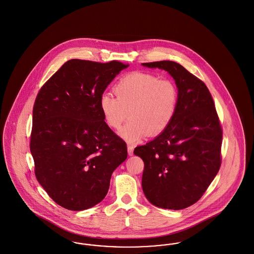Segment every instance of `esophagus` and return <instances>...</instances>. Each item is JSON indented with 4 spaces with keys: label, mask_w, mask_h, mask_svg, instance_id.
Segmentation results:
<instances>
[{
    "label": "esophagus",
    "mask_w": 254,
    "mask_h": 254,
    "mask_svg": "<svg viewBox=\"0 0 254 254\" xmlns=\"http://www.w3.org/2000/svg\"><path fill=\"white\" fill-rule=\"evenodd\" d=\"M127 150H128V155H132V154H133V146L132 145H128L127 146Z\"/></svg>",
    "instance_id": "34e87169"
}]
</instances>
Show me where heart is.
Listing matches in <instances>:
<instances>
[{"label":"heart","instance_id":"obj_1","mask_svg":"<svg viewBox=\"0 0 254 254\" xmlns=\"http://www.w3.org/2000/svg\"><path fill=\"white\" fill-rule=\"evenodd\" d=\"M114 92L116 97L110 93L100 95L99 108L113 129H119L129 114L131 120L119 132L129 143H135L147 134L162 133L177 114L179 92L172 80L132 72L115 84Z\"/></svg>","mask_w":254,"mask_h":254}]
</instances>
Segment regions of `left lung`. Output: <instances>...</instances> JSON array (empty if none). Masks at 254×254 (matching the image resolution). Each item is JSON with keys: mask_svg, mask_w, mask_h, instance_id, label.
<instances>
[{"mask_svg": "<svg viewBox=\"0 0 254 254\" xmlns=\"http://www.w3.org/2000/svg\"><path fill=\"white\" fill-rule=\"evenodd\" d=\"M142 65L167 71L179 92L170 126L133 151L144 162V194L156 207L182 210L201 198L220 169L219 118L206 84L182 65L171 61Z\"/></svg>", "mask_w": 254, "mask_h": 254, "instance_id": "left-lung-1", "label": "left lung"}]
</instances>
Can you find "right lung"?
Segmentation results:
<instances>
[{
	"label": "right lung",
	"instance_id": "1",
	"mask_svg": "<svg viewBox=\"0 0 254 254\" xmlns=\"http://www.w3.org/2000/svg\"><path fill=\"white\" fill-rule=\"evenodd\" d=\"M129 64L70 60L37 95L30 151L35 175L63 208L87 210L106 196L127 146L104 122L99 97Z\"/></svg>",
	"mask_w": 254,
	"mask_h": 254
}]
</instances>
